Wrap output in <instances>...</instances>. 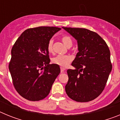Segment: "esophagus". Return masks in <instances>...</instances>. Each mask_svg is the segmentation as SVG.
<instances>
[{"label": "esophagus", "mask_w": 120, "mask_h": 120, "mask_svg": "<svg viewBox=\"0 0 120 120\" xmlns=\"http://www.w3.org/2000/svg\"><path fill=\"white\" fill-rule=\"evenodd\" d=\"M65 70V68L64 67H61V73H64V71Z\"/></svg>", "instance_id": "obj_1"}]
</instances>
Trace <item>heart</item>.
<instances>
[{"label": "heart", "instance_id": "heart-1", "mask_svg": "<svg viewBox=\"0 0 120 120\" xmlns=\"http://www.w3.org/2000/svg\"><path fill=\"white\" fill-rule=\"evenodd\" d=\"M61 40L62 43L65 44V46L68 48H70L73 45V41L69 36H63L61 37ZM53 40L52 39H50L47 43V49L49 53H53ZM72 59H73L72 56L69 55H58L52 59V62L54 64L65 67L70 63Z\"/></svg>", "mask_w": 120, "mask_h": 120}]
</instances>
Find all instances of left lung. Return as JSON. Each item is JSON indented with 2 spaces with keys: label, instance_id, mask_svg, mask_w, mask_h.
<instances>
[{
  "label": "left lung",
  "instance_id": "8db88e82",
  "mask_svg": "<svg viewBox=\"0 0 120 120\" xmlns=\"http://www.w3.org/2000/svg\"><path fill=\"white\" fill-rule=\"evenodd\" d=\"M77 42L78 53L67 70V96L78 102L97 98L105 87L112 70L110 50L99 35L84 28L62 27Z\"/></svg>",
  "mask_w": 120,
  "mask_h": 120
}]
</instances>
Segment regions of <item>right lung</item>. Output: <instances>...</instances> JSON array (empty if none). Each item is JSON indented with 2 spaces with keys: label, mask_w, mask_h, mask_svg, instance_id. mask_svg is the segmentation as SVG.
<instances>
[{
  "label": "right lung",
  "mask_w": 120,
  "mask_h": 120,
  "mask_svg": "<svg viewBox=\"0 0 120 120\" xmlns=\"http://www.w3.org/2000/svg\"><path fill=\"white\" fill-rule=\"evenodd\" d=\"M61 29L41 26L27 29L11 50L9 70L13 85L21 96L30 101L47 97L61 70L50 64L47 43Z\"/></svg>",
  "instance_id": "right-lung-1"
}]
</instances>
